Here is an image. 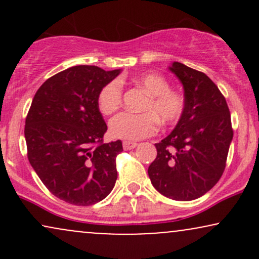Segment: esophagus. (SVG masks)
<instances>
[{"instance_id": "1", "label": "esophagus", "mask_w": 259, "mask_h": 259, "mask_svg": "<svg viewBox=\"0 0 259 259\" xmlns=\"http://www.w3.org/2000/svg\"><path fill=\"white\" fill-rule=\"evenodd\" d=\"M136 146H138V144L134 141H124L123 142L124 150H133V148H135Z\"/></svg>"}]
</instances>
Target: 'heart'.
<instances>
[{
	"label": "heart",
	"instance_id": "1",
	"mask_svg": "<svg viewBox=\"0 0 259 259\" xmlns=\"http://www.w3.org/2000/svg\"><path fill=\"white\" fill-rule=\"evenodd\" d=\"M133 82L147 92L142 105V113L123 112L109 123L113 138L140 140L152 135L162 124H174L185 111V97L180 92L170 90L167 79L157 73H144L133 78ZM121 105V84L112 80L101 89L97 107L105 115L114 113Z\"/></svg>",
	"mask_w": 259,
	"mask_h": 259
}]
</instances>
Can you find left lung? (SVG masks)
Masks as SVG:
<instances>
[{
  "instance_id": "1",
  "label": "left lung",
  "mask_w": 259,
  "mask_h": 259,
  "mask_svg": "<svg viewBox=\"0 0 259 259\" xmlns=\"http://www.w3.org/2000/svg\"><path fill=\"white\" fill-rule=\"evenodd\" d=\"M169 70L183 84L185 111L173 132L156 144L148 177L165 197L192 201L221 179L234 132L225 97L206 74L179 62Z\"/></svg>"
}]
</instances>
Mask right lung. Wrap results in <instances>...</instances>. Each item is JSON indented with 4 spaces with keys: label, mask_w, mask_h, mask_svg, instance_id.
Segmentation results:
<instances>
[{
    "label": "right lung",
    "mask_w": 259,
    "mask_h": 259,
    "mask_svg": "<svg viewBox=\"0 0 259 259\" xmlns=\"http://www.w3.org/2000/svg\"><path fill=\"white\" fill-rule=\"evenodd\" d=\"M120 69L75 65L47 79L25 119L28 159L49 191L75 206H91L109 195L117 180L120 140L103 144L107 124L97 96Z\"/></svg>",
    "instance_id": "right-lung-1"
}]
</instances>
